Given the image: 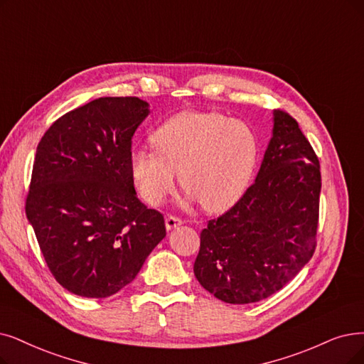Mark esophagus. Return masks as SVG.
Returning a JSON list of instances; mask_svg holds the SVG:
<instances>
[{"label":"esophagus","instance_id":"1","mask_svg":"<svg viewBox=\"0 0 364 364\" xmlns=\"http://www.w3.org/2000/svg\"><path fill=\"white\" fill-rule=\"evenodd\" d=\"M179 225H182V220H179V218H176V216H167L166 218V228H167V231L176 228Z\"/></svg>","mask_w":364,"mask_h":364}]
</instances>
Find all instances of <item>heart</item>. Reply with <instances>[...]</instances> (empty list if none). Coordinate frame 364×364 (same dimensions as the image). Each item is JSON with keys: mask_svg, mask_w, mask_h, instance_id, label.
Returning <instances> with one entry per match:
<instances>
[{"mask_svg": "<svg viewBox=\"0 0 364 364\" xmlns=\"http://www.w3.org/2000/svg\"><path fill=\"white\" fill-rule=\"evenodd\" d=\"M155 149L137 148L129 171L143 200L163 205L176 178L188 201L208 212H223L243 197L258 161L254 128L220 112L183 110L159 125L151 136Z\"/></svg>", "mask_w": 364, "mask_h": 364, "instance_id": "heart-1", "label": "heart"}]
</instances>
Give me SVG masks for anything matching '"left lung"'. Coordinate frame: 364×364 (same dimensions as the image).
I'll use <instances>...</instances> for the list:
<instances>
[{
  "label": "left lung",
  "instance_id": "1",
  "mask_svg": "<svg viewBox=\"0 0 364 364\" xmlns=\"http://www.w3.org/2000/svg\"><path fill=\"white\" fill-rule=\"evenodd\" d=\"M321 173L299 124L273 110L272 139L255 182L200 235L194 274L225 303L246 304L279 291L315 251Z\"/></svg>",
  "mask_w": 364,
  "mask_h": 364
}]
</instances>
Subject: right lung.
Masks as SVG:
<instances>
[{
    "label": "right lung",
    "mask_w": 364,
    "mask_h": 364,
    "mask_svg": "<svg viewBox=\"0 0 364 364\" xmlns=\"http://www.w3.org/2000/svg\"><path fill=\"white\" fill-rule=\"evenodd\" d=\"M149 113L137 97H101L61 116L38 143L25 212L49 270L73 294H116L166 237L163 215L139 200L129 171Z\"/></svg>",
    "instance_id": "add662e5"
}]
</instances>
